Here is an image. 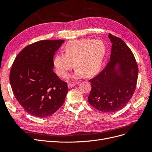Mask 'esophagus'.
Returning <instances> with one entry per match:
<instances>
[{"mask_svg": "<svg viewBox=\"0 0 152 152\" xmlns=\"http://www.w3.org/2000/svg\"><path fill=\"white\" fill-rule=\"evenodd\" d=\"M76 84H77V83H76V82H73V83H69L68 84V86L69 88H71L72 87H74Z\"/></svg>", "mask_w": 152, "mask_h": 152, "instance_id": "34e87169", "label": "esophagus"}]
</instances>
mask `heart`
<instances>
[{
  "instance_id": "b5f03b06",
  "label": "heart",
  "mask_w": 152,
  "mask_h": 152,
  "mask_svg": "<svg viewBox=\"0 0 152 152\" xmlns=\"http://www.w3.org/2000/svg\"><path fill=\"white\" fill-rule=\"evenodd\" d=\"M63 51L65 54L58 53L53 59L55 68L60 77H66L74 65L77 76L85 74L89 77L96 74L101 68L106 47L100 40L81 39L69 41L64 46Z\"/></svg>"
}]
</instances>
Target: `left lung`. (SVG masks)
<instances>
[{
	"mask_svg": "<svg viewBox=\"0 0 152 152\" xmlns=\"http://www.w3.org/2000/svg\"><path fill=\"white\" fill-rule=\"evenodd\" d=\"M108 38L112 45L110 60L104 69L89 80L92 89L88 101L100 111L112 113L124 108L132 97L139 70L133 53L123 40L111 34Z\"/></svg>",
	"mask_w": 152,
	"mask_h": 152,
	"instance_id": "1",
	"label": "left lung"
}]
</instances>
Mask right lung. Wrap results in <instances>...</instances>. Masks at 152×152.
<instances>
[{
	"label": "right lung",
	"mask_w": 152,
	"mask_h": 152,
	"mask_svg": "<svg viewBox=\"0 0 152 152\" xmlns=\"http://www.w3.org/2000/svg\"><path fill=\"white\" fill-rule=\"evenodd\" d=\"M64 40H42L31 44L16 57L10 72V83L18 103L28 113L45 118L65 102L67 83L53 71L55 52Z\"/></svg>",
	"instance_id": "1"
}]
</instances>
